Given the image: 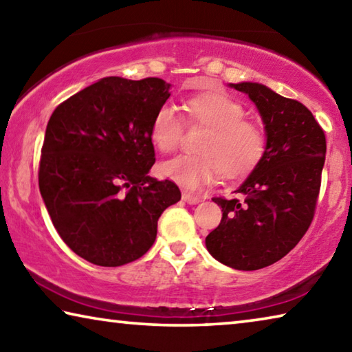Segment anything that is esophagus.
Returning a JSON list of instances; mask_svg holds the SVG:
<instances>
[{"label":"esophagus","mask_w":352,"mask_h":352,"mask_svg":"<svg viewBox=\"0 0 352 352\" xmlns=\"http://www.w3.org/2000/svg\"><path fill=\"white\" fill-rule=\"evenodd\" d=\"M182 199H183V201H186V204H189V205H195V204H199V201H201V197L190 194V192H188V190H183Z\"/></svg>","instance_id":"obj_1"}]
</instances>
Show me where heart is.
I'll list each match as a JSON object with an SVG mask.
<instances>
[{"instance_id": "b5f03b06", "label": "heart", "mask_w": 352, "mask_h": 352, "mask_svg": "<svg viewBox=\"0 0 352 352\" xmlns=\"http://www.w3.org/2000/svg\"><path fill=\"white\" fill-rule=\"evenodd\" d=\"M190 126L205 127L195 155H182L162 169L170 180L186 188H200L223 174L234 180L248 175L267 151V133L245 118V109L222 91H205L184 104ZM183 119L172 105H162L151 124V140L164 153L175 152L183 141Z\"/></svg>"}]
</instances>
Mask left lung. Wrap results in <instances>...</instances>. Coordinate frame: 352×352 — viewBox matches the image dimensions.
Segmentation results:
<instances>
[{
  "label": "left lung",
  "instance_id": "left-lung-1",
  "mask_svg": "<svg viewBox=\"0 0 352 352\" xmlns=\"http://www.w3.org/2000/svg\"><path fill=\"white\" fill-rule=\"evenodd\" d=\"M258 107L267 151L242 186L241 199L214 197L222 220L206 248L236 270H259L294 248L314 220L326 157V136L306 105L261 83H233Z\"/></svg>",
  "mask_w": 352,
  "mask_h": 352
}]
</instances>
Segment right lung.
<instances>
[{
    "mask_svg": "<svg viewBox=\"0 0 352 352\" xmlns=\"http://www.w3.org/2000/svg\"><path fill=\"white\" fill-rule=\"evenodd\" d=\"M158 77H104L57 105L47 122L38 186L62 241L91 264L140 259L158 219L182 192L147 172L155 163L151 124L169 99Z\"/></svg>",
    "mask_w": 352,
    "mask_h": 352,
    "instance_id": "right-lung-1",
    "label": "right lung"
}]
</instances>
